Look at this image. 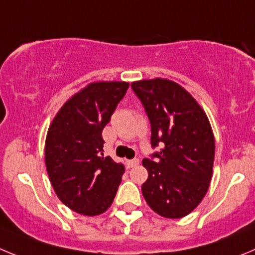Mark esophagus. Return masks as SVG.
Wrapping results in <instances>:
<instances>
[{
  "mask_svg": "<svg viewBox=\"0 0 255 255\" xmlns=\"http://www.w3.org/2000/svg\"><path fill=\"white\" fill-rule=\"evenodd\" d=\"M139 164V160L138 159H132V160H128L127 161V166L128 167H134Z\"/></svg>",
  "mask_w": 255,
  "mask_h": 255,
  "instance_id": "obj_1",
  "label": "esophagus"
}]
</instances>
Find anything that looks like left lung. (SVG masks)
<instances>
[{"label": "left lung", "instance_id": "obj_1", "mask_svg": "<svg viewBox=\"0 0 255 255\" xmlns=\"http://www.w3.org/2000/svg\"><path fill=\"white\" fill-rule=\"evenodd\" d=\"M130 88L150 119L152 147H162L142 161L148 171L142 194L160 216H187L206 196L212 178L210 121L193 96L170 80H141Z\"/></svg>", "mask_w": 255, "mask_h": 255}]
</instances>
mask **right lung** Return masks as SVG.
I'll list each match as a JSON object with an SVG mask.
<instances>
[{
	"mask_svg": "<svg viewBox=\"0 0 255 255\" xmlns=\"http://www.w3.org/2000/svg\"><path fill=\"white\" fill-rule=\"evenodd\" d=\"M129 86L123 81L89 84L68 99L49 126L45 166L54 192L68 208L85 216L113 203L125 166L103 153L102 132Z\"/></svg>",
	"mask_w": 255,
	"mask_h": 255,
	"instance_id": "obj_1",
	"label": "right lung"
}]
</instances>
